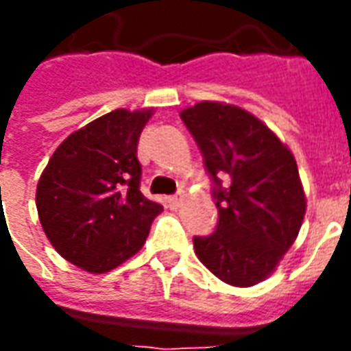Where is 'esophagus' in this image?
<instances>
[{"label": "esophagus", "mask_w": 351, "mask_h": 351, "mask_svg": "<svg viewBox=\"0 0 351 351\" xmlns=\"http://www.w3.org/2000/svg\"><path fill=\"white\" fill-rule=\"evenodd\" d=\"M180 203H182V195H169L167 197V205L171 206V208H178Z\"/></svg>", "instance_id": "esophagus-1"}]
</instances>
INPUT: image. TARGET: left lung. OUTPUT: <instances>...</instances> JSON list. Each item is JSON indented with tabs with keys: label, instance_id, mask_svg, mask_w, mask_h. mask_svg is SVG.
I'll list each match as a JSON object with an SVG mask.
<instances>
[{
	"label": "left lung",
	"instance_id": "left-lung-1",
	"mask_svg": "<svg viewBox=\"0 0 351 351\" xmlns=\"http://www.w3.org/2000/svg\"><path fill=\"white\" fill-rule=\"evenodd\" d=\"M180 118L203 154L220 214L213 235L193 237L195 254L221 282L256 286L295 243L306 213L297 161L259 118L235 105L201 101Z\"/></svg>",
	"mask_w": 351,
	"mask_h": 351
}]
</instances>
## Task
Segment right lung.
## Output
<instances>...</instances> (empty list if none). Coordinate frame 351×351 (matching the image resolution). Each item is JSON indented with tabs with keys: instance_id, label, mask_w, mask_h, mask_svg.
Returning <instances> with one entry per match:
<instances>
[{
	"instance_id": "add662e5",
	"label": "right lung",
	"mask_w": 351,
	"mask_h": 351,
	"mask_svg": "<svg viewBox=\"0 0 351 351\" xmlns=\"http://www.w3.org/2000/svg\"><path fill=\"white\" fill-rule=\"evenodd\" d=\"M152 108H116L71 133L43 171L35 205L50 244L103 274L135 256L163 210L141 190L137 143Z\"/></svg>"
}]
</instances>
